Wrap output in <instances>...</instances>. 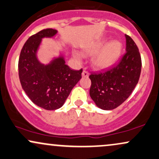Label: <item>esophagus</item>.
<instances>
[{"mask_svg": "<svg viewBox=\"0 0 159 159\" xmlns=\"http://www.w3.org/2000/svg\"><path fill=\"white\" fill-rule=\"evenodd\" d=\"M82 77H84V78H87L89 76V72L86 70H84L83 72H82Z\"/></svg>", "mask_w": 159, "mask_h": 159, "instance_id": "obj_1", "label": "esophagus"}]
</instances>
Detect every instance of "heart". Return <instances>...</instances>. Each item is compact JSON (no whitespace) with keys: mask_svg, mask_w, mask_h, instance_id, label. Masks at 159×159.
<instances>
[{"mask_svg":"<svg viewBox=\"0 0 159 159\" xmlns=\"http://www.w3.org/2000/svg\"><path fill=\"white\" fill-rule=\"evenodd\" d=\"M107 42V38H101L85 49L87 54H94L92 63L95 68L100 70L112 66L119 58L122 51V43L119 41L113 40ZM74 57L78 60L81 58V55L78 52H74Z\"/></svg>","mask_w":159,"mask_h":159,"instance_id":"obj_1","label":"heart"}]
</instances>
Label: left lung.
Masks as SVG:
<instances>
[{
  "label": "left lung",
  "mask_w": 159,
  "mask_h": 159,
  "mask_svg": "<svg viewBox=\"0 0 159 159\" xmlns=\"http://www.w3.org/2000/svg\"><path fill=\"white\" fill-rule=\"evenodd\" d=\"M126 51L119 63L105 71L91 73L89 95L101 110L118 107L131 95L140 77L141 59L138 47L127 35Z\"/></svg>",
  "instance_id": "8db88e82"
}]
</instances>
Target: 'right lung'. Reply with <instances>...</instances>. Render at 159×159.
Returning a JSON list of instances; mask_svg holds the SVG:
<instances>
[{
  "instance_id": "obj_1",
  "label": "right lung",
  "mask_w": 159,
  "mask_h": 159,
  "mask_svg": "<svg viewBox=\"0 0 159 159\" xmlns=\"http://www.w3.org/2000/svg\"><path fill=\"white\" fill-rule=\"evenodd\" d=\"M57 32L56 30L46 29L29 38L18 61L23 89L34 104L47 110L61 107L81 78L82 69L71 70L65 64L64 55L53 58L47 64L38 60L37 52L42 39L54 37Z\"/></svg>"
}]
</instances>
